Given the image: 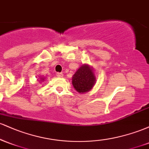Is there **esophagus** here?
Instances as JSON below:
<instances>
[{"label":"esophagus","mask_w":149,"mask_h":149,"mask_svg":"<svg viewBox=\"0 0 149 149\" xmlns=\"http://www.w3.org/2000/svg\"><path fill=\"white\" fill-rule=\"evenodd\" d=\"M57 76L59 77V78H61V77H63V73H57Z\"/></svg>","instance_id":"1"}]
</instances>
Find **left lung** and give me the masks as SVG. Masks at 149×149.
I'll return each instance as SVG.
<instances>
[{
  "label": "left lung",
  "instance_id": "left-lung-1",
  "mask_svg": "<svg viewBox=\"0 0 149 149\" xmlns=\"http://www.w3.org/2000/svg\"><path fill=\"white\" fill-rule=\"evenodd\" d=\"M96 83L95 73L88 64H83L72 77L73 88L79 93H85L91 90Z\"/></svg>",
  "mask_w": 149,
  "mask_h": 149
}]
</instances>
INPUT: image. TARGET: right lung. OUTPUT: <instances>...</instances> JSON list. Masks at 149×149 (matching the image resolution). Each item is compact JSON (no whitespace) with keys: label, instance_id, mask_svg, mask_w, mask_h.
I'll use <instances>...</instances> for the list:
<instances>
[{"label":"right lung","instance_id":"add662e5","mask_svg":"<svg viewBox=\"0 0 149 149\" xmlns=\"http://www.w3.org/2000/svg\"><path fill=\"white\" fill-rule=\"evenodd\" d=\"M40 78V80H41V81H43V80H44L43 78Z\"/></svg>","mask_w":149,"mask_h":149}]
</instances>
